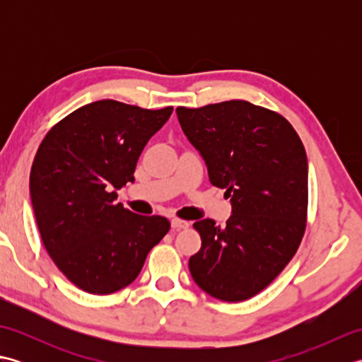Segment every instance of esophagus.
<instances>
[{"mask_svg": "<svg viewBox=\"0 0 362 362\" xmlns=\"http://www.w3.org/2000/svg\"><path fill=\"white\" fill-rule=\"evenodd\" d=\"M171 226L174 230H182V228H188L189 227V222L188 221H183V219H179V218H174L171 221Z\"/></svg>", "mask_w": 362, "mask_h": 362, "instance_id": "esophagus-1", "label": "esophagus"}]
</instances>
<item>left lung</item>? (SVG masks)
Masks as SVG:
<instances>
[{
    "instance_id": "1",
    "label": "left lung",
    "mask_w": 362,
    "mask_h": 362,
    "mask_svg": "<svg viewBox=\"0 0 362 362\" xmlns=\"http://www.w3.org/2000/svg\"><path fill=\"white\" fill-rule=\"evenodd\" d=\"M182 130L202 153L213 187L226 189L232 216L221 228L196 221L202 245L189 258L197 286L224 302L266 289L294 258L308 221V161L280 113L241 99L177 107Z\"/></svg>"
}]
</instances>
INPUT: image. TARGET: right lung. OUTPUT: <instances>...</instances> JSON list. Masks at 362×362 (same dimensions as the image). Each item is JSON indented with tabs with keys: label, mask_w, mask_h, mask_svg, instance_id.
I'll return each mask as SVG.
<instances>
[{
	"label": "right lung",
	"mask_w": 362,
	"mask_h": 362,
	"mask_svg": "<svg viewBox=\"0 0 362 362\" xmlns=\"http://www.w3.org/2000/svg\"><path fill=\"white\" fill-rule=\"evenodd\" d=\"M113 99L79 107L45 135L30 168V199L46 252L74 286L107 296L132 283L169 232L163 216L115 202L134 182L146 143L171 117Z\"/></svg>",
	"instance_id": "1"
}]
</instances>
